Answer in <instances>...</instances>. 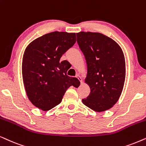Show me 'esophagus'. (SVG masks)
<instances>
[{
	"label": "esophagus",
	"mask_w": 146,
	"mask_h": 146,
	"mask_svg": "<svg viewBox=\"0 0 146 146\" xmlns=\"http://www.w3.org/2000/svg\"><path fill=\"white\" fill-rule=\"evenodd\" d=\"M76 77H77V79H79V81H80V82H81V83H82V82H83L82 78H81V77L80 76H79V75H76Z\"/></svg>",
	"instance_id": "34e87169"
}]
</instances>
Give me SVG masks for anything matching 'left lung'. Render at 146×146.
Wrapping results in <instances>:
<instances>
[{
    "label": "left lung",
    "instance_id": "1",
    "mask_svg": "<svg viewBox=\"0 0 146 146\" xmlns=\"http://www.w3.org/2000/svg\"><path fill=\"white\" fill-rule=\"evenodd\" d=\"M77 42L87 65L85 83L90 94L83 104L93 111H104L113 106L121 96L125 78V63L119 44L100 33L80 32Z\"/></svg>",
    "mask_w": 146,
    "mask_h": 146
}]
</instances>
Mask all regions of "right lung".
Here are the masks:
<instances>
[{"instance_id":"right-lung-1","label":"right lung","mask_w":146,"mask_h":146,"mask_svg":"<svg viewBox=\"0 0 146 146\" xmlns=\"http://www.w3.org/2000/svg\"><path fill=\"white\" fill-rule=\"evenodd\" d=\"M75 42V33L55 31L34 40L25 50L23 83L29 100L38 109L53 108L61 102L70 86L80 84L77 78L67 75L69 69L67 61H60Z\"/></svg>"}]
</instances>
